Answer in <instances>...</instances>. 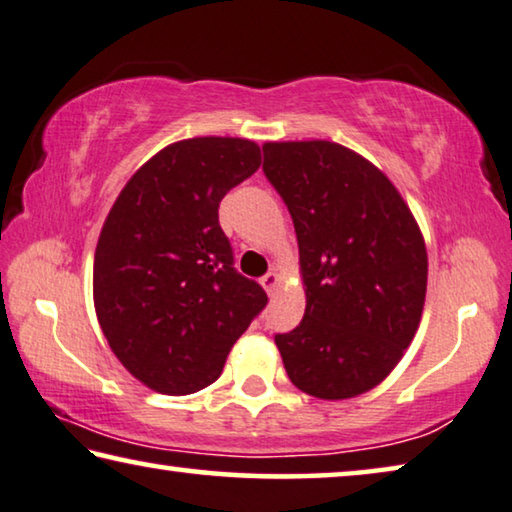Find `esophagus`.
Masks as SVG:
<instances>
[{"instance_id":"1","label":"esophagus","mask_w":512,"mask_h":512,"mask_svg":"<svg viewBox=\"0 0 512 512\" xmlns=\"http://www.w3.org/2000/svg\"><path fill=\"white\" fill-rule=\"evenodd\" d=\"M259 282H262V287L266 289V294H273V291L278 289V285H280V275L275 273V271H271V273H266Z\"/></svg>"}]
</instances>
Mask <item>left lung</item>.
Instances as JSON below:
<instances>
[{
  "mask_svg": "<svg viewBox=\"0 0 512 512\" xmlns=\"http://www.w3.org/2000/svg\"><path fill=\"white\" fill-rule=\"evenodd\" d=\"M262 168L294 221L307 298L275 346L305 394L353 399L383 383L419 328L424 237L383 170L344 145L264 143Z\"/></svg>",
  "mask_w": 512,
  "mask_h": 512,
  "instance_id": "8db88e82",
  "label": "left lung"
}]
</instances>
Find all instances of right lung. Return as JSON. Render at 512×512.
<instances>
[{
    "mask_svg": "<svg viewBox=\"0 0 512 512\" xmlns=\"http://www.w3.org/2000/svg\"><path fill=\"white\" fill-rule=\"evenodd\" d=\"M262 166L255 141L200 136L136 170L102 225L93 300L111 351L154 392L184 396L221 376L269 303L234 269L218 205Z\"/></svg>",
    "mask_w": 512,
    "mask_h": 512,
    "instance_id": "1",
    "label": "right lung"
}]
</instances>
